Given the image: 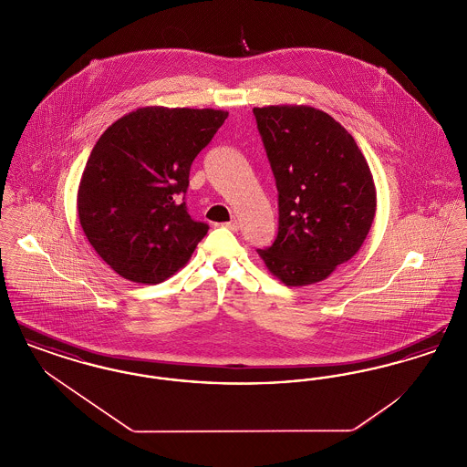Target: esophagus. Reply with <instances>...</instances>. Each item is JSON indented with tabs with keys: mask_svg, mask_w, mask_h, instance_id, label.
<instances>
[{
	"mask_svg": "<svg viewBox=\"0 0 467 467\" xmlns=\"http://www.w3.org/2000/svg\"><path fill=\"white\" fill-rule=\"evenodd\" d=\"M225 227H229L231 231H238L240 229V223L236 221V219H233V221H229V223H225Z\"/></svg>",
	"mask_w": 467,
	"mask_h": 467,
	"instance_id": "esophagus-1",
	"label": "esophagus"
}]
</instances>
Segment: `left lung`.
Here are the masks:
<instances>
[{"label": "left lung", "instance_id": "obj_1", "mask_svg": "<svg viewBox=\"0 0 467 467\" xmlns=\"http://www.w3.org/2000/svg\"><path fill=\"white\" fill-rule=\"evenodd\" d=\"M254 115L278 189V234L257 254L289 287L322 282L371 229L377 189L368 161L326 111L271 105Z\"/></svg>", "mask_w": 467, "mask_h": 467}]
</instances>
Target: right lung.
Listing matches in <instances>:
<instances>
[{
	"label": "right lung",
	"instance_id": "add662e5",
	"mask_svg": "<svg viewBox=\"0 0 467 467\" xmlns=\"http://www.w3.org/2000/svg\"><path fill=\"white\" fill-rule=\"evenodd\" d=\"M227 111L145 107L96 141L80 178L78 221L98 255L134 284L156 285L185 266L208 223L187 213L191 164Z\"/></svg>",
	"mask_w": 467,
	"mask_h": 467
}]
</instances>
